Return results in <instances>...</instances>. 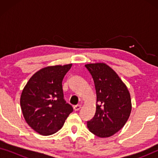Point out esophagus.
<instances>
[{"label":"esophagus","mask_w":158,"mask_h":158,"mask_svg":"<svg viewBox=\"0 0 158 158\" xmlns=\"http://www.w3.org/2000/svg\"><path fill=\"white\" fill-rule=\"evenodd\" d=\"M81 108V105H76V106H73V109H74V111H78L80 110V109Z\"/></svg>","instance_id":"34e87169"}]
</instances>
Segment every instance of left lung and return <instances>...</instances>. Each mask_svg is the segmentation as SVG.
Masks as SVG:
<instances>
[{"mask_svg": "<svg viewBox=\"0 0 158 158\" xmlns=\"http://www.w3.org/2000/svg\"><path fill=\"white\" fill-rule=\"evenodd\" d=\"M94 81L97 101L94 118L87 122L99 137L114 135L124 126L131 110L130 94L115 71L104 63L85 64Z\"/></svg>", "mask_w": 158, "mask_h": 158, "instance_id": "1", "label": "left lung"}]
</instances>
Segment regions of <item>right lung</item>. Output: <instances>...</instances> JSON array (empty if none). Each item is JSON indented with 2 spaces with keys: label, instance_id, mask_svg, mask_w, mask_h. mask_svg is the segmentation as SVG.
Returning a JSON list of instances; mask_svg holds the SVG:
<instances>
[{
  "label": "right lung",
  "instance_id": "right-lung-1",
  "mask_svg": "<svg viewBox=\"0 0 158 158\" xmlns=\"http://www.w3.org/2000/svg\"><path fill=\"white\" fill-rule=\"evenodd\" d=\"M72 67H47L36 72L23 88L20 104L26 122L42 135H50L63 126L73 109L66 103L62 80Z\"/></svg>",
  "mask_w": 158,
  "mask_h": 158
}]
</instances>
